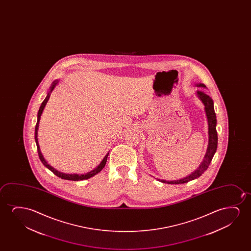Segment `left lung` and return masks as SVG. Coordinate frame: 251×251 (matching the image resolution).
<instances>
[{"label":"left lung","instance_id":"left-lung-1","mask_svg":"<svg viewBox=\"0 0 251 251\" xmlns=\"http://www.w3.org/2000/svg\"><path fill=\"white\" fill-rule=\"evenodd\" d=\"M197 86L206 87L204 84H198ZM196 95L205 106V111H206V118H207V123H208V147L206 149V154H205L204 159L201 162V164L200 165L199 167L195 172H192L190 175L187 176L186 177L179 179V180H174V181H165V180L158 179V181H160L163 183L180 184V183H185L189 181H192L194 179L198 178L207 170L210 163L213 159V155L216 152L217 147H218V134H217L216 130L217 119L216 114H215L214 107H213V100L202 91H197Z\"/></svg>","mask_w":251,"mask_h":251}]
</instances>
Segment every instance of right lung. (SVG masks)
Returning a JSON list of instances; mask_svg holds the SVG:
<instances>
[{"label": "right lung", "mask_w": 251, "mask_h": 251, "mask_svg": "<svg viewBox=\"0 0 251 251\" xmlns=\"http://www.w3.org/2000/svg\"><path fill=\"white\" fill-rule=\"evenodd\" d=\"M57 83H58V80H57V79L53 81V83L51 84V86H50V92H49L48 94H47V96L45 98V100L43 101V103H41V106H40L39 110H38V121H37V124H36V127H35V141H36L37 148H38V156H39L40 160H41L42 163L44 164L45 167H47L50 171H51V172H53L55 176H57L58 177H61V178L62 179H65V180H70V181H81V180L90 178V177H92L93 176L96 175V174H98L99 172L102 171V169L105 166V164H106L107 158H108L109 152L105 155V157L103 158V160L101 161V163H100V165H99V166H98L97 168L94 169L93 171H91V172H88V173H86V174H80V175H79V174H66V173H62V172H58V171H56L55 169L53 168V167H51L50 165H49L47 162L45 161V158H44L43 155H42L41 151H40L39 145H38V125H39V121H40V117H41L42 113H43V110L45 109V105H46V103L48 102L50 96V93H51L53 89L55 88V86H56V84H57Z\"/></svg>", "instance_id": "add662e5"}]
</instances>
